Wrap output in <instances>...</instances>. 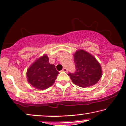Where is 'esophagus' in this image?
Returning <instances> with one entry per match:
<instances>
[{
	"instance_id": "34e87169",
	"label": "esophagus",
	"mask_w": 126,
	"mask_h": 126,
	"mask_svg": "<svg viewBox=\"0 0 126 126\" xmlns=\"http://www.w3.org/2000/svg\"><path fill=\"white\" fill-rule=\"evenodd\" d=\"M62 70L63 71V72H67V71H68V70L66 69V68H63V70Z\"/></svg>"
}]
</instances>
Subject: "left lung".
I'll return each instance as SVG.
<instances>
[{
	"label": "left lung",
	"mask_w": 126,
	"mask_h": 126,
	"mask_svg": "<svg viewBox=\"0 0 126 126\" xmlns=\"http://www.w3.org/2000/svg\"><path fill=\"white\" fill-rule=\"evenodd\" d=\"M75 73L68 75L76 85L81 87L93 86L101 78V68L97 60L87 51L80 50L74 54Z\"/></svg>",
	"instance_id": "8db88e82"
}]
</instances>
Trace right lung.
Wrapping results in <instances>:
<instances>
[{"mask_svg":"<svg viewBox=\"0 0 126 126\" xmlns=\"http://www.w3.org/2000/svg\"><path fill=\"white\" fill-rule=\"evenodd\" d=\"M59 73L54 64L48 63L46 55L37 59L27 72L28 81L37 89L44 90L54 84Z\"/></svg>","mask_w":126,"mask_h":126,"instance_id":"1","label":"right lung"}]
</instances>
